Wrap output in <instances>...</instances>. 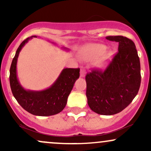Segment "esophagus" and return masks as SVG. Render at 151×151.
<instances>
[{"mask_svg":"<svg viewBox=\"0 0 151 151\" xmlns=\"http://www.w3.org/2000/svg\"><path fill=\"white\" fill-rule=\"evenodd\" d=\"M86 75V71L84 70V69L81 68L80 70V77H84Z\"/></svg>","mask_w":151,"mask_h":151,"instance_id":"34e87169","label":"esophagus"}]
</instances>
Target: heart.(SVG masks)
I'll return each instance as SVG.
<instances>
[{
	"label": "heart",
	"mask_w": 151,
	"mask_h": 151,
	"mask_svg": "<svg viewBox=\"0 0 151 151\" xmlns=\"http://www.w3.org/2000/svg\"><path fill=\"white\" fill-rule=\"evenodd\" d=\"M107 47L103 44H91L88 45L83 48L80 53V58L84 61H91L95 59L101 58L96 62V67L100 69H104L108 66L113 60L114 53L113 51H106Z\"/></svg>",
	"instance_id": "obj_1"
}]
</instances>
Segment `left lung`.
<instances>
[{
  "instance_id": "8db88e82",
  "label": "left lung",
  "mask_w": 151,
  "mask_h": 151,
  "mask_svg": "<svg viewBox=\"0 0 151 151\" xmlns=\"http://www.w3.org/2000/svg\"><path fill=\"white\" fill-rule=\"evenodd\" d=\"M119 42V52L104 71L86 75L87 103L95 113L110 116L129 106L141 85V65L134 42L124 36H108Z\"/></svg>"
}]
</instances>
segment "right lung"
I'll return each instance as SVG.
<instances>
[{
  "instance_id": "1",
  "label": "right lung",
  "mask_w": 151,
  "mask_h": 151,
  "mask_svg": "<svg viewBox=\"0 0 151 151\" xmlns=\"http://www.w3.org/2000/svg\"><path fill=\"white\" fill-rule=\"evenodd\" d=\"M32 37L37 36L25 40L18 47L13 59L10 69V88L19 104L27 112L40 116L55 115L65 109L74 83L79 77V68L64 69L56 81L46 89L32 91L24 89L17 77V62L20 50ZM62 48L67 50L63 47Z\"/></svg>"
}]
</instances>
